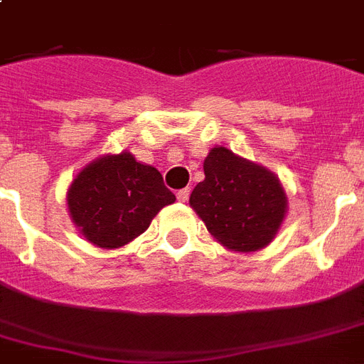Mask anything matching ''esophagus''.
Here are the masks:
<instances>
[{"mask_svg": "<svg viewBox=\"0 0 364 364\" xmlns=\"http://www.w3.org/2000/svg\"><path fill=\"white\" fill-rule=\"evenodd\" d=\"M188 196H191V188H181V191H177V200L179 202H187Z\"/></svg>", "mask_w": 364, "mask_h": 364, "instance_id": "esophagus-1", "label": "esophagus"}]
</instances>
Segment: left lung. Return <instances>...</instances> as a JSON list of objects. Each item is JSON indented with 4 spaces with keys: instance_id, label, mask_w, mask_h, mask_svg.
Segmentation results:
<instances>
[{
    "instance_id": "8db88e82",
    "label": "left lung",
    "mask_w": 364,
    "mask_h": 364,
    "mask_svg": "<svg viewBox=\"0 0 364 364\" xmlns=\"http://www.w3.org/2000/svg\"><path fill=\"white\" fill-rule=\"evenodd\" d=\"M204 173L188 202L211 236L245 253L268 245L287 210L277 177L225 147L211 149Z\"/></svg>"
}]
</instances>
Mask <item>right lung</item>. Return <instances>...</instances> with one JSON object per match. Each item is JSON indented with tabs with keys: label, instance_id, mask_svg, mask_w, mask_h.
I'll list each match as a JSON object with an SVG mask.
<instances>
[{
	"label": "right lung",
	"instance_id": "obj_1",
	"mask_svg": "<svg viewBox=\"0 0 364 364\" xmlns=\"http://www.w3.org/2000/svg\"><path fill=\"white\" fill-rule=\"evenodd\" d=\"M173 200L176 194L156 168L121 153L102 156L73 179L68 208L88 242L115 249L145 232L153 217Z\"/></svg>",
	"mask_w": 364,
	"mask_h": 364
}]
</instances>
